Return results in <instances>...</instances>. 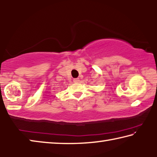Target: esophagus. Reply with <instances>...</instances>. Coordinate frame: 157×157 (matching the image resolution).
Wrapping results in <instances>:
<instances>
[{
	"label": "esophagus",
	"mask_w": 157,
	"mask_h": 157,
	"mask_svg": "<svg viewBox=\"0 0 157 157\" xmlns=\"http://www.w3.org/2000/svg\"><path fill=\"white\" fill-rule=\"evenodd\" d=\"M73 81L74 82V83H78V82H79V78H74L73 79Z\"/></svg>",
	"instance_id": "34e87169"
}]
</instances>
